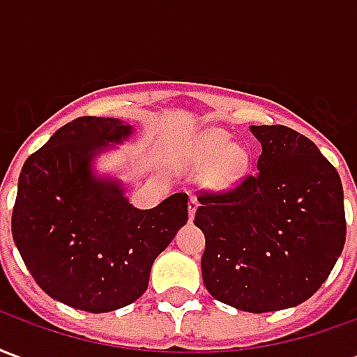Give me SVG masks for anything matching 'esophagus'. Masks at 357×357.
<instances>
[{"mask_svg":"<svg viewBox=\"0 0 357 357\" xmlns=\"http://www.w3.org/2000/svg\"><path fill=\"white\" fill-rule=\"evenodd\" d=\"M197 206H199V199H197L195 195H191V197H189V220H193L195 218Z\"/></svg>","mask_w":357,"mask_h":357,"instance_id":"obj_1","label":"esophagus"}]
</instances>
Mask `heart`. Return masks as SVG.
Segmentation results:
<instances>
[{"label": "heart", "mask_w": 357, "mask_h": 357, "mask_svg": "<svg viewBox=\"0 0 357 357\" xmlns=\"http://www.w3.org/2000/svg\"><path fill=\"white\" fill-rule=\"evenodd\" d=\"M224 154L222 157L221 155ZM220 162L216 164L214 172L210 174V183L214 187H229L245 174L247 168V155L239 147H229V135L224 132H210L201 141L199 147V160L201 164H208L216 160L219 156Z\"/></svg>", "instance_id": "obj_1"}]
</instances>
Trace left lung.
<instances>
[{
  "instance_id": "8db88e82",
  "label": "left lung",
  "mask_w": 357,
  "mask_h": 357,
  "mask_svg": "<svg viewBox=\"0 0 357 357\" xmlns=\"http://www.w3.org/2000/svg\"><path fill=\"white\" fill-rule=\"evenodd\" d=\"M262 143L258 172L227 191H201L206 291L250 314L302 304L344 248V193L314 141L287 126H250Z\"/></svg>"
}]
</instances>
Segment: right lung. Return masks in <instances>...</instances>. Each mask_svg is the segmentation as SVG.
Returning <instances> with one entry per match:
<instances>
[{"label": "right lung", "mask_w": 357, "mask_h": 357, "mask_svg": "<svg viewBox=\"0 0 357 357\" xmlns=\"http://www.w3.org/2000/svg\"><path fill=\"white\" fill-rule=\"evenodd\" d=\"M130 135L118 118H76L28 156L19 178L11 227L30 275L51 298L91 314L139 298L187 222L185 193L139 210L118 181L93 176V156Z\"/></svg>", "instance_id": "add662e5"}]
</instances>
